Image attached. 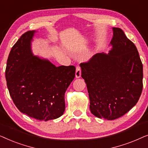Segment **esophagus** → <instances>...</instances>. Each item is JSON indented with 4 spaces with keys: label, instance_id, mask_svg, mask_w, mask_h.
Listing matches in <instances>:
<instances>
[{
    "label": "esophagus",
    "instance_id": "34e87169",
    "mask_svg": "<svg viewBox=\"0 0 148 148\" xmlns=\"http://www.w3.org/2000/svg\"><path fill=\"white\" fill-rule=\"evenodd\" d=\"M81 75H82V70H81V67L79 66H77L76 67L75 77L77 78H79L81 77Z\"/></svg>",
    "mask_w": 148,
    "mask_h": 148
}]
</instances>
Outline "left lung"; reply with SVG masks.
Wrapping results in <instances>:
<instances>
[{
    "label": "left lung",
    "instance_id": "1",
    "mask_svg": "<svg viewBox=\"0 0 148 148\" xmlns=\"http://www.w3.org/2000/svg\"><path fill=\"white\" fill-rule=\"evenodd\" d=\"M112 49L81 63L87 84L91 112L114 120L138 102L143 90V64L136 46L121 28H113Z\"/></svg>",
    "mask_w": 148,
    "mask_h": 148
}]
</instances>
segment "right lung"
Instances as JSON below:
<instances>
[{
    "label": "right lung",
    "instance_id": "right-lung-1",
    "mask_svg": "<svg viewBox=\"0 0 148 148\" xmlns=\"http://www.w3.org/2000/svg\"><path fill=\"white\" fill-rule=\"evenodd\" d=\"M34 31L22 34L8 56L5 77L9 94L20 112L40 121L60 117L65 109L64 94L75 76L73 65L56 66L33 56Z\"/></svg>",
    "mask_w": 148,
    "mask_h": 148
}]
</instances>
